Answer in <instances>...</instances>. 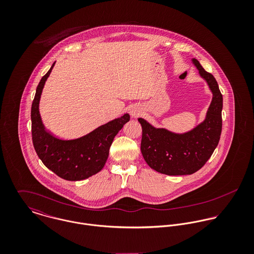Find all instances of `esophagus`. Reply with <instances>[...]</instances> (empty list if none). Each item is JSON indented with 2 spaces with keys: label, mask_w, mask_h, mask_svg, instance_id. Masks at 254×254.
Returning a JSON list of instances; mask_svg holds the SVG:
<instances>
[{
  "label": "esophagus",
  "mask_w": 254,
  "mask_h": 254,
  "mask_svg": "<svg viewBox=\"0 0 254 254\" xmlns=\"http://www.w3.org/2000/svg\"><path fill=\"white\" fill-rule=\"evenodd\" d=\"M140 110L139 109H137V108H133V109H131L130 110V113H131V115L133 116V117H137V116H139L140 115Z\"/></svg>",
  "instance_id": "34e87169"
}]
</instances>
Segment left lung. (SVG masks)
Listing matches in <instances>:
<instances>
[{
	"label": "left lung",
	"mask_w": 254,
	"mask_h": 254,
	"mask_svg": "<svg viewBox=\"0 0 254 254\" xmlns=\"http://www.w3.org/2000/svg\"><path fill=\"white\" fill-rule=\"evenodd\" d=\"M191 63L212 93L204 119L187 132L176 133L138 118L143 128L141 151L144 159L151 169L165 175H190L199 170L212 155L221 136L223 97L217 81L196 59L192 58Z\"/></svg>",
	"instance_id": "8db88e82"
}]
</instances>
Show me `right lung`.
I'll use <instances>...</instances> for the list:
<instances>
[{
	"instance_id": "right-lung-1",
	"label": "right lung",
	"mask_w": 254,
	"mask_h": 254,
	"mask_svg": "<svg viewBox=\"0 0 254 254\" xmlns=\"http://www.w3.org/2000/svg\"><path fill=\"white\" fill-rule=\"evenodd\" d=\"M55 64L39 82L32 103L33 145L44 165L59 177L67 181L85 180L104 168L113 139L130 120V115L125 113L77 139L63 140L55 137L45 129L39 111L41 95Z\"/></svg>"
}]
</instances>
